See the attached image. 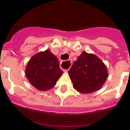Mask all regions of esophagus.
Wrapping results in <instances>:
<instances>
[{
    "instance_id": "1",
    "label": "esophagus",
    "mask_w": 130,
    "mask_h": 130,
    "mask_svg": "<svg viewBox=\"0 0 130 130\" xmlns=\"http://www.w3.org/2000/svg\"><path fill=\"white\" fill-rule=\"evenodd\" d=\"M65 66H69V68L67 69H63V70H64V72H68V71L70 70V68L71 66H72V62H71L70 60H67V61L61 62V63H60V68H61L62 69H63L62 68Z\"/></svg>"
}]
</instances>
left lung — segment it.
Masks as SVG:
<instances>
[{
	"label": "left lung",
	"instance_id": "left-lung-1",
	"mask_svg": "<svg viewBox=\"0 0 130 130\" xmlns=\"http://www.w3.org/2000/svg\"><path fill=\"white\" fill-rule=\"evenodd\" d=\"M73 88L83 94L100 89L108 77L104 63L94 54L83 52L68 72Z\"/></svg>",
	"mask_w": 130,
	"mask_h": 130
}]
</instances>
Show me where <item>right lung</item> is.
<instances>
[{"label": "right lung", "mask_w": 130, "mask_h": 130, "mask_svg": "<svg viewBox=\"0 0 130 130\" xmlns=\"http://www.w3.org/2000/svg\"><path fill=\"white\" fill-rule=\"evenodd\" d=\"M62 73L57 57L49 49L34 55L28 61L25 70V75L28 81L42 91L53 88Z\"/></svg>", "instance_id": "obj_1"}]
</instances>
